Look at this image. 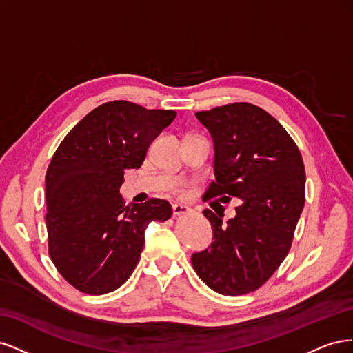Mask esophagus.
<instances>
[{"label":"esophagus","instance_id":"1","mask_svg":"<svg viewBox=\"0 0 353 353\" xmlns=\"http://www.w3.org/2000/svg\"><path fill=\"white\" fill-rule=\"evenodd\" d=\"M190 212V208L185 205H179V203H175L172 205V213L174 216H181V215H185V213Z\"/></svg>","mask_w":353,"mask_h":353}]
</instances>
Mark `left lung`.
Wrapping results in <instances>:
<instances>
[{"instance_id":"1","label":"left lung","mask_w":353,"mask_h":353,"mask_svg":"<svg viewBox=\"0 0 353 353\" xmlns=\"http://www.w3.org/2000/svg\"><path fill=\"white\" fill-rule=\"evenodd\" d=\"M215 145V179L203 200L236 199V216L203 210L213 228L206 250L191 256L213 292L240 296L258 290L290 252L305 206V166L283 125L250 103L196 113Z\"/></svg>"}]
</instances>
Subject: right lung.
I'll return each instance as SVG.
<instances>
[{
  "label": "right lung",
  "instance_id": "add662e5",
  "mask_svg": "<svg viewBox=\"0 0 353 353\" xmlns=\"http://www.w3.org/2000/svg\"><path fill=\"white\" fill-rule=\"evenodd\" d=\"M174 110L145 109L125 100L104 103L72 128L46 174L48 253L77 290L105 294L130 279L152 221L165 222L163 199L125 206L126 169H138L148 145L175 119Z\"/></svg>",
  "mask_w": 353,
  "mask_h": 353
}]
</instances>
